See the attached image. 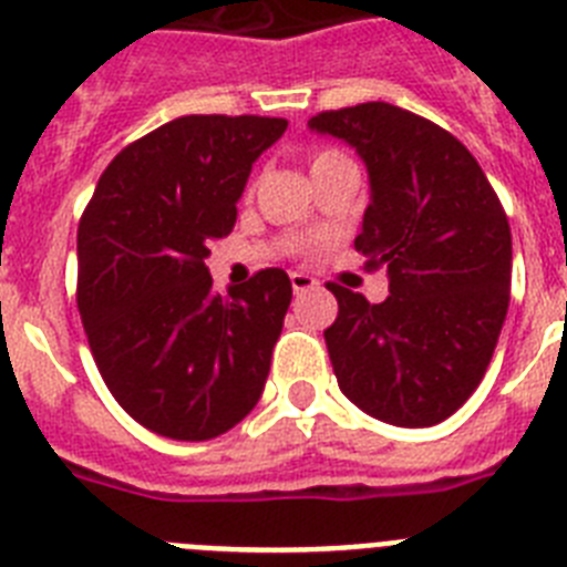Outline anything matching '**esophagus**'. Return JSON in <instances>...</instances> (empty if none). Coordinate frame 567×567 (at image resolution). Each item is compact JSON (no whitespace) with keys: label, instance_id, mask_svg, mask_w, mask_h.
Wrapping results in <instances>:
<instances>
[{"label":"esophagus","instance_id":"esophagus-1","mask_svg":"<svg viewBox=\"0 0 567 567\" xmlns=\"http://www.w3.org/2000/svg\"><path fill=\"white\" fill-rule=\"evenodd\" d=\"M289 278H292V289H295V292H307V289L318 287V280H315L312 275H307V272H292V275H289Z\"/></svg>","mask_w":567,"mask_h":567}]
</instances>
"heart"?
I'll return each mask as SVG.
<instances>
[{"instance_id":"obj_1","label":"heart","mask_w":567,"mask_h":567,"mask_svg":"<svg viewBox=\"0 0 567 567\" xmlns=\"http://www.w3.org/2000/svg\"><path fill=\"white\" fill-rule=\"evenodd\" d=\"M340 158H343V155H340V153H334V150H327V153H318V155H315V158H312V169L323 167V164L340 162Z\"/></svg>"}]
</instances>
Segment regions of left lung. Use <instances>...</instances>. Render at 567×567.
I'll return each mask as SVG.
<instances>
[{
  "mask_svg": "<svg viewBox=\"0 0 567 567\" xmlns=\"http://www.w3.org/2000/svg\"><path fill=\"white\" fill-rule=\"evenodd\" d=\"M309 127L352 144L372 202L354 249L389 298L327 284L323 332L340 392L403 429L452 417L491 363L511 300V227L477 158L449 130L385 102L327 110Z\"/></svg>",
  "mask_w": 567,
  "mask_h": 567,
  "instance_id": "obj_1",
  "label": "left lung"
}]
</instances>
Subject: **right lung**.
<instances>
[{
    "instance_id": "add662e5",
    "label": "right lung",
    "mask_w": 567,
    "mask_h": 567,
    "mask_svg": "<svg viewBox=\"0 0 567 567\" xmlns=\"http://www.w3.org/2000/svg\"><path fill=\"white\" fill-rule=\"evenodd\" d=\"M267 115H182L115 155L79 221V315L110 394L150 432L213 440L260 400L292 300L284 269L213 292Z\"/></svg>"
}]
</instances>
